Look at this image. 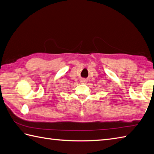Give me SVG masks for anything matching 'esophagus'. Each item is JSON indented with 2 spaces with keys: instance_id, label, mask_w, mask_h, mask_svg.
Instances as JSON below:
<instances>
[{
  "instance_id": "1",
  "label": "esophagus",
  "mask_w": 154,
  "mask_h": 154,
  "mask_svg": "<svg viewBox=\"0 0 154 154\" xmlns=\"http://www.w3.org/2000/svg\"><path fill=\"white\" fill-rule=\"evenodd\" d=\"M81 82H83V83H85L86 82V80L85 79H82V80H81Z\"/></svg>"
}]
</instances>
